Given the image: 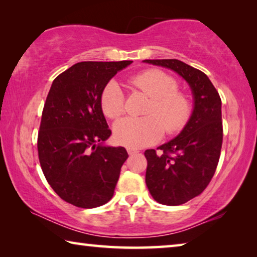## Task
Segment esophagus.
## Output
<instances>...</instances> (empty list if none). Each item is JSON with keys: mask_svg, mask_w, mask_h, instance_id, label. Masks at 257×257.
Here are the masks:
<instances>
[{"mask_svg": "<svg viewBox=\"0 0 257 257\" xmlns=\"http://www.w3.org/2000/svg\"><path fill=\"white\" fill-rule=\"evenodd\" d=\"M127 151H128V154L129 155H134V154H137L138 153V150H135V149H127Z\"/></svg>", "mask_w": 257, "mask_h": 257, "instance_id": "1", "label": "esophagus"}]
</instances>
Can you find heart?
I'll list each match as a JSON object with an SVG mask.
<instances>
[{
	"instance_id": "b5f03b06",
	"label": "heart",
	"mask_w": 257,
	"mask_h": 257,
	"mask_svg": "<svg viewBox=\"0 0 257 257\" xmlns=\"http://www.w3.org/2000/svg\"><path fill=\"white\" fill-rule=\"evenodd\" d=\"M135 88L152 97L146 116L141 119L124 118L114 125V138L119 144L129 149L154 144L165 133L173 135L185 128L193 113L190 99L178 90L175 78L156 69L143 71L129 79ZM101 107L105 116L115 120L124 112V97L121 87L111 80L103 89Z\"/></svg>"
}]
</instances>
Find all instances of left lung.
I'll list each match as a JSON object with an SVG mask.
<instances>
[{"label": "left lung", "mask_w": 257, "mask_h": 257, "mask_svg": "<svg viewBox=\"0 0 257 257\" xmlns=\"http://www.w3.org/2000/svg\"><path fill=\"white\" fill-rule=\"evenodd\" d=\"M171 69L188 82L194 110L172 141L145 151L146 185L156 202L181 205L202 194L214 176L222 147L221 98L205 73L176 59L144 60Z\"/></svg>", "instance_id": "obj_1"}]
</instances>
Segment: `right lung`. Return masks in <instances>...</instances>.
Segmentation results:
<instances>
[{
    "instance_id": "obj_1",
    "label": "right lung",
    "mask_w": 257,
    "mask_h": 257,
    "mask_svg": "<svg viewBox=\"0 0 257 257\" xmlns=\"http://www.w3.org/2000/svg\"><path fill=\"white\" fill-rule=\"evenodd\" d=\"M133 61L73 64L55 78L47 94L37 139L47 182L72 205L93 208L113 196L128 153L104 146L111 136L101 107L103 89Z\"/></svg>"
}]
</instances>
